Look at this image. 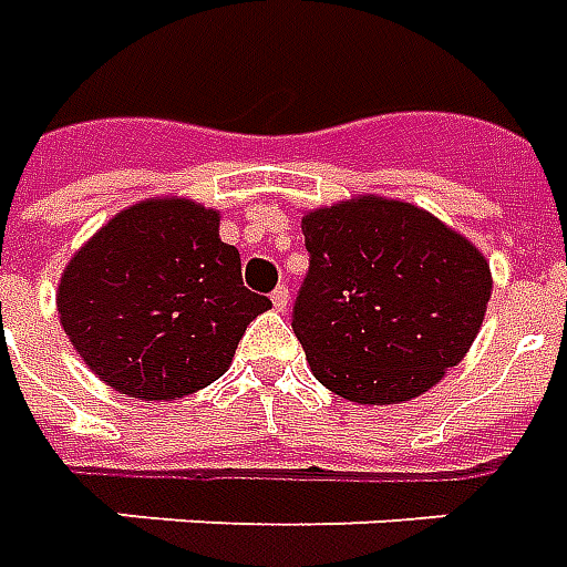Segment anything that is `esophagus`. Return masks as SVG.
I'll list each match as a JSON object with an SVG mask.
<instances>
[{
    "label": "esophagus",
    "instance_id": "34e87169",
    "mask_svg": "<svg viewBox=\"0 0 567 567\" xmlns=\"http://www.w3.org/2000/svg\"><path fill=\"white\" fill-rule=\"evenodd\" d=\"M271 305H275V311H287V305H290V290L287 287H277L271 292Z\"/></svg>",
    "mask_w": 567,
    "mask_h": 567
}]
</instances>
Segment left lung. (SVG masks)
I'll use <instances>...</instances> for the list:
<instances>
[{"mask_svg": "<svg viewBox=\"0 0 567 567\" xmlns=\"http://www.w3.org/2000/svg\"><path fill=\"white\" fill-rule=\"evenodd\" d=\"M311 268L292 308L315 379L360 405L431 391L483 327L492 268L415 204L357 195L302 216Z\"/></svg>", "mask_w": 567, "mask_h": 567, "instance_id": "1", "label": "left lung"}]
</instances>
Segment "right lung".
Masks as SVG:
<instances>
[{
	"mask_svg": "<svg viewBox=\"0 0 567 567\" xmlns=\"http://www.w3.org/2000/svg\"><path fill=\"white\" fill-rule=\"evenodd\" d=\"M271 302L240 280L219 210L146 198L75 250L58 284L60 327L87 369L136 400H176L216 381Z\"/></svg>",
	"mask_w": 567,
	"mask_h": 567,
	"instance_id": "1",
	"label": "right lung"
}]
</instances>
